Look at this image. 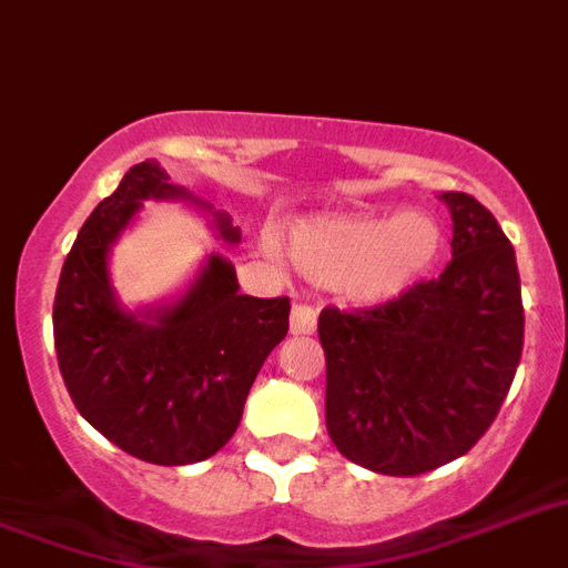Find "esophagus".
Here are the masks:
<instances>
[{
  "instance_id": "1",
  "label": "esophagus",
  "mask_w": 568,
  "mask_h": 568,
  "mask_svg": "<svg viewBox=\"0 0 568 568\" xmlns=\"http://www.w3.org/2000/svg\"><path fill=\"white\" fill-rule=\"evenodd\" d=\"M317 326L315 308L306 303H294L292 306V335H312Z\"/></svg>"
}]
</instances>
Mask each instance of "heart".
<instances>
[{
  "label": "heart",
  "instance_id": "1",
  "mask_svg": "<svg viewBox=\"0 0 568 568\" xmlns=\"http://www.w3.org/2000/svg\"><path fill=\"white\" fill-rule=\"evenodd\" d=\"M440 230L423 212L396 219L324 215L292 227V256L321 285H338L353 303L376 306L408 292L435 265Z\"/></svg>",
  "mask_w": 568,
  "mask_h": 568
}]
</instances>
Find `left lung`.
<instances>
[{
  "mask_svg": "<svg viewBox=\"0 0 568 568\" xmlns=\"http://www.w3.org/2000/svg\"><path fill=\"white\" fill-rule=\"evenodd\" d=\"M452 212V262L382 306L324 308L326 432L347 460L419 476L467 455L490 428L523 358L516 253L467 192Z\"/></svg>",
  "mask_w": 568,
  "mask_h": 568,
  "instance_id": "left-lung-1",
  "label": "left lung"
}]
</instances>
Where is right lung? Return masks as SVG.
I'll return each mask as SVG.
<instances>
[{
	"instance_id": "right-lung-1",
	"label": "right lung",
	"mask_w": 568,
	"mask_h": 568,
	"mask_svg": "<svg viewBox=\"0 0 568 568\" xmlns=\"http://www.w3.org/2000/svg\"><path fill=\"white\" fill-rule=\"evenodd\" d=\"M192 201L145 160L124 174L78 233L54 294V349L72 403L128 455L160 467L195 464L227 444L262 362L288 332V297L239 292L236 268L212 253L189 292L163 308L124 312L108 274L110 244L142 201ZM224 242L239 227L215 212Z\"/></svg>"
}]
</instances>
